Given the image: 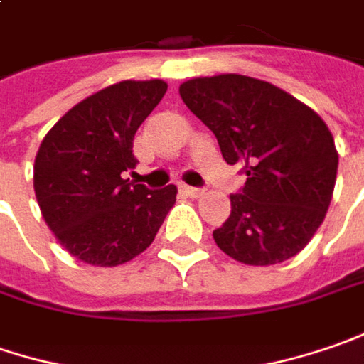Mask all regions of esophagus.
<instances>
[{
  "mask_svg": "<svg viewBox=\"0 0 364 364\" xmlns=\"http://www.w3.org/2000/svg\"><path fill=\"white\" fill-rule=\"evenodd\" d=\"M183 191H185L189 198H201V196L205 193L203 189H199V187H189V185H185V187H183Z\"/></svg>",
  "mask_w": 364,
  "mask_h": 364,
  "instance_id": "34e87169",
  "label": "esophagus"
}]
</instances>
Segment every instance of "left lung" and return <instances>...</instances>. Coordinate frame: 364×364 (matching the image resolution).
<instances>
[{
    "mask_svg": "<svg viewBox=\"0 0 364 364\" xmlns=\"http://www.w3.org/2000/svg\"><path fill=\"white\" fill-rule=\"evenodd\" d=\"M179 93L215 134L224 161L246 175L230 196V218L213 230L215 245L255 267L295 257L322 226L336 183L338 152L324 119L246 75L189 79Z\"/></svg>",
    "mask_w": 364,
    "mask_h": 364,
    "instance_id": "1",
    "label": "left lung"
}]
</instances>
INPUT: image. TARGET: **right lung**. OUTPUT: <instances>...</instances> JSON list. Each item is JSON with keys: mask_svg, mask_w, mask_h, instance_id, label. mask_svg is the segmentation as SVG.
I'll list each match as a JSON object with an SVG mask.
<instances>
[{"mask_svg": "<svg viewBox=\"0 0 364 364\" xmlns=\"http://www.w3.org/2000/svg\"><path fill=\"white\" fill-rule=\"evenodd\" d=\"M166 83L119 81L71 107L44 136L34 161L40 212L75 259L95 267L132 261L152 245L177 187L151 191L124 179L134 168L136 130Z\"/></svg>", "mask_w": 364, "mask_h": 364, "instance_id": "1", "label": "right lung"}]
</instances>
